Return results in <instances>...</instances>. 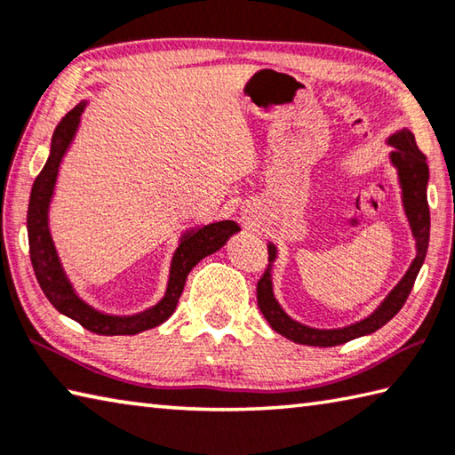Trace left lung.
<instances>
[{"label":"left lung","instance_id":"obj_1","mask_svg":"<svg viewBox=\"0 0 455 455\" xmlns=\"http://www.w3.org/2000/svg\"><path fill=\"white\" fill-rule=\"evenodd\" d=\"M390 143L395 147L392 153V163L398 167L400 183L403 188V206H406V214L410 219L411 230H414L416 243H418V254L411 267L408 268L406 276L400 280V284L394 288L390 296L382 302L371 316L366 320L358 322V324L346 326L340 330H316L300 324V322H294L288 318L284 310L278 307V302L272 294V283H270V264L267 270L262 272L259 283H256V300H259V308L262 316L268 320L272 330H276L278 334L299 344L307 346H320V348H328V346H338L344 342H350L354 338H360L364 334L376 332L378 328H382L386 322H390L395 314L400 312L403 302L408 300V296L414 288L416 276L419 268H422L426 252H427V243H429V206H427V195H426V185H427V163L426 155L419 151L416 145V137L411 131L403 129L402 133L394 135ZM276 251L275 246H268V262L275 260Z\"/></svg>","mask_w":455,"mask_h":455}]
</instances>
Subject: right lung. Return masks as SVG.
Masks as SVG:
<instances>
[{"label": "right lung", "mask_w": 455, "mask_h": 455, "mask_svg": "<svg viewBox=\"0 0 455 455\" xmlns=\"http://www.w3.org/2000/svg\"><path fill=\"white\" fill-rule=\"evenodd\" d=\"M84 103L71 109L55 127L53 141H52V155L41 169L39 175L33 180L29 209H28V238H29V259L33 264V272L41 286V291L47 296V300L60 310L65 316L79 322L81 326L87 328L89 332L101 336H133L143 332V330L155 328L163 324L177 308V302L183 294L188 272L201 262L204 256L217 252L230 236H233L238 225L233 220H219L212 225L201 227L195 233L187 235L180 241L179 249L172 256L171 264V278L164 299L135 316H107L93 310L84 300L77 299L73 292L68 276L63 275V268L57 259L53 241L49 236L47 227V206L52 201L53 185L57 179V169H60L61 156L68 151L73 135H76L77 123L81 113H84Z\"/></svg>", "instance_id": "right-lung-1"}]
</instances>
